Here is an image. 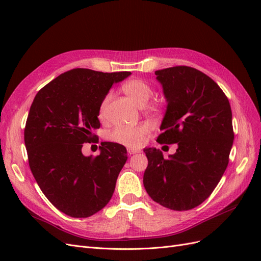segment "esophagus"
I'll return each mask as SVG.
<instances>
[{
  "label": "esophagus",
  "mask_w": 261,
  "mask_h": 261,
  "mask_svg": "<svg viewBox=\"0 0 261 261\" xmlns=\"http://www.w3.org/2000/svg\"><path fill=\"white\" fill-rule=\"evenodd\" d=\"M127 152H128V154H135V153L139 152V150L133 149V148H127Z\"/></svg>",
  "instance_id": "1"
}]
</instances>
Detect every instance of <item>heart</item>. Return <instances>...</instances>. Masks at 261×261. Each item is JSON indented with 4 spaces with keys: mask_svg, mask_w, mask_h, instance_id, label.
Instances as JSON below:
<instances>
[{
    "mask_svg": "<svg viewBox=\"0 0 261 261\" xmlns=\"http://www.w3.org/2000/svg\"><path fill=\"white\" fill-rule=\"evenodd\" d=\"M123 90L138 107L146 106L153 93V89L150 84L144 80H140V78H133V80L126 82L123 85ZM109 100L110 94L102 101L99 111L100 117H105ZM147 133L148 127L146 125L120 126V127H116L113 132L110 133L109 138L115 143L125 146L139 147L145 141Z\"/></svg>",
    "mask_w": 261,
    "mask_h": 261,
    "instance_id": "1",
    "label": "heart"
}]
</instances>
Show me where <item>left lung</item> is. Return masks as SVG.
Wrapping results in <instances>:
<instances>
[{
    "label": "left lung",
    "instance_id": "obj_1",
    "mask_svg": "<svg viewBox=\"0 0 261 261\" xmlns=\"http://www.w3.org/2000/svg\"><path fill=\"white\" fill-rule=\"evenodd\" d=\"M162 86L167 110L158 137L160 144H177L164 159L162 151L145 148L148 195L172 210H189L206 200L227 167L233 146L231 106L209 76L188 66L154 72Z\"/></svg>",
    "mask_w": 261,
    "mask_h": 261
}]
</instances>
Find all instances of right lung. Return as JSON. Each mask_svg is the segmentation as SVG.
Returning a JSON list of instances; mask_svg holds the SVG:
<instances>
[{"label": "right lung", "instance_id": "1", "mask_svg": "<svg viewBox=\"0 0 261 261\" xmlns=\"http://www.w3.org/2000/svg\"><path fill=\"white\" fill-rule=\"evenodd\" d=\"M130 74L68 70L45 85L30 107L25 127L30 170L49 201L69 217L94 215L114 193L126 148L103 141L96 158L84 155L82 148L94 140L100 107L112 85Z\"/></svg>", "mask_w": 261, "mask_h": 261}]
</instances>
